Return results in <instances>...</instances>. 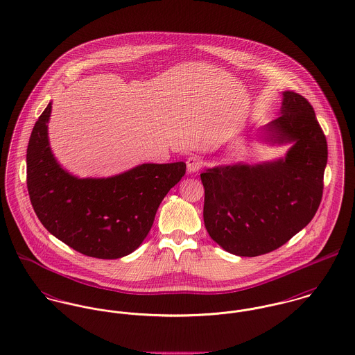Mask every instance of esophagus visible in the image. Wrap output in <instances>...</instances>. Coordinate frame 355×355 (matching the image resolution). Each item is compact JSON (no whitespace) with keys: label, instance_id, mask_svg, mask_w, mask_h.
Listing matches in <instances>:
<instances>
[{"label":"esophagus","instance_id":"obj_1","mask_svg":"<svg viewBox=\"0 0 355 355\" xmlns=\"http://www.w3.org/2000/svg\"><path fill=\"white\" fill-rule=\"evenodd\" d=\"M202 165H203V162L199 157H196V156L189 157L187 159V173L191 175V173L198 172L202 168Z\"/></svg>","mask_w":355,"mask_h":355}]
</instances>
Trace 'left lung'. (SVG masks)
I'll list each match as a JSON object with an SVG mask.
<instances>
[{
  "mask_svg": "<svg viewBox=\"0 0 355 355\" xmlns=\"http://www.w3.org/2000/svg\"><path fill=\"white\" fill-rule=\"evenodd\" d=\"M257 137L291 148L274 160L217 165L200 173L207 233L226 252L248 258L279 248L311 223L322 200L328 157L312 105L291 91L282 92L279 116Z\"/></svg>",
  "mask_w": 355,
  "mask_h": 355,
  "instance_id": "left-lung-1",
  "label": "left lung"
}]
</instances>
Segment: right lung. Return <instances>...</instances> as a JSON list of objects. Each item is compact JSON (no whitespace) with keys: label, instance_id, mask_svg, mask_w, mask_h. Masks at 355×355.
<instances>
[{"label":"right lung","instance_id":"obj_1","mask_svg":"<svg viewBox=\"0 0 355 355\" xmlns=\"http://www.w3.org/2000/svg\"><path fill=\"white\" fill-rule=\"evenodd\" d=\"M51 104L35 123L27 149V187L37 218L83 255H130L148 236L164 196L184 176L186 164L148 162L108 178H77L50 148Z\"/></svg>","mask_w":355,"mask_h":355}]
</instances>
